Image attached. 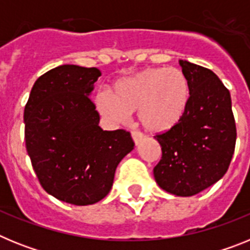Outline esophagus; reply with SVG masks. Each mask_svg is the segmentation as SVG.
Instances as JSON below:
<instances>
[{
    "mask_svg": "<svg viewBox=\"0 0 250 250\" xmlns=\"http://www.w3.org/2000/svg\"><path fill=\"white\" fill-rule=\"evenodd\" d=\"M131 136H132V140H134V143H135V145H138L139 143H140V141L144 139V135H143V134L139 131H132Z\"/></svg>",
    "mask_w": 250,
    "mask_h": 250,
    "instance_id": "34e87169",
    "label": "esophagus"
}]
</instances>
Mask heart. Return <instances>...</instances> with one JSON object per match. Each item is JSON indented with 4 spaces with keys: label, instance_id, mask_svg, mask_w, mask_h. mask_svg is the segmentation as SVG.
<instances>
[{
    "label": "heart",
    "instance_id": "b5f03b06",
    "mask_svg": "<svg viewBox=\"0 0 250 250\" xmlns=\"http://www.w3.org/2000/svg\"><path fill=\"white\" fill-rule=\"evenodd\" d=\"M190 87L180 70L146 67L114 85V95L103 90L95 98L96 109L114 124L129 120L138 111L141 126L150 132H165L184 118Z\"/></svg>",
    "mask_w": 250,
    "mask_h": 250
}]
</instances>
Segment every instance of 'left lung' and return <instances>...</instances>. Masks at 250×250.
Here are the masks:
<instances>
[{"mask_svg":"<svg viewBox=\"0 0 250 250\" xmlns=\"http://www.w3.org/2000/svg\"><path fill=\"white\" fill-rule=\"evenodd\" d=\"M190 87L182 121L155 136L161 146L154 178L163 190L191 196L224 176L233 158L237 127L229 90L211 70L179 60Z\"/></svg>","mask_w":250,"mask_h":250,"instance_id":"8db88e82","label":"left lung"}]
</instances>
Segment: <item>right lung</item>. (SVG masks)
<instances>
[{
    "mask_svg": "<svg viewBox=\"0 0 250 250\" xmlns=\"http://www.w3.org/2000/svg\"><path fill=\"white\" fill-rule=\"evenodd\" d=\"M100 76L96 67L57 66L37 79L25 106L26 150L40 184L68 204L104 199L119 163L134 149L130 132L99 126L89 96Z\"/></svg>",
    "mask_w": 250,
    "mask_h": 250,
    "instance_id": "obj_1",
    "label": "right lung"
}]
</instances>
